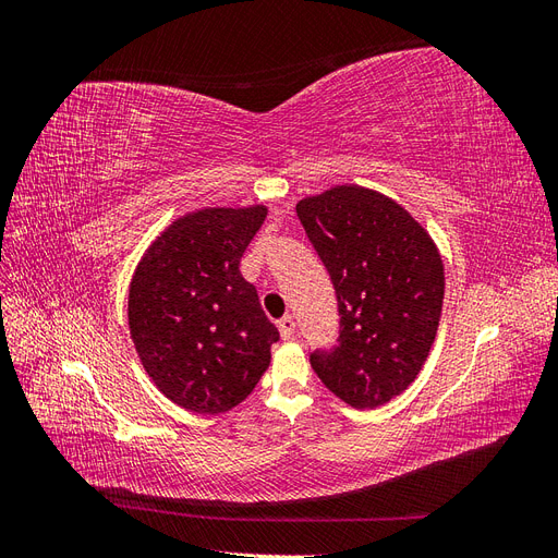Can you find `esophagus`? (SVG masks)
<instances>
[{
	"label": "esophagus",
	"mask_w": 558,
	"mask_h": 558,
	"mask_svg": "<svg viewBox=\"0 0 558 558\" xmlns=\"http://www.w3.org/2000/svg\"><path fill=\"white\" fill-rule=\"evenodd\" d=\"M279 332H281V337L283 340H291V337L295 335V318L289 314V316H283V318H279Z\"/></svg>",
	"instance_id": "obj_1"
}]
</instances>
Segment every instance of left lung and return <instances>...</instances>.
Here are the masks:
<instances>
[{"label":"left lung","mask_w":558,"mask_h":558,"mask_svg":"<svg viewBox=\"0 0 558 558\" xmlns=\"http://www.w3.org/2000/svg\"><path fill=\"white\" fill-rule=\"evenodd\" d=\"M332 281L340 332L314 349L318 379L353 408H377L402 393L424 365L442 314L440 253L393 199L359 185L302 199L295 207Z\"/></svg>","instance_id":"8db88e82"}]
</instances>
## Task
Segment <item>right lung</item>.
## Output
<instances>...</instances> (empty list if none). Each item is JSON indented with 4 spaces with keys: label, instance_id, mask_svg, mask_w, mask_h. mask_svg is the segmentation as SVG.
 Listing matches in <instances>:
<instances>
[{
    "label": "right lung",
    "instance_id": "add662e5",
    "mask_svg": "<svg viewBox=\"0 0 558 558\" xmlns=\"http://www.w3.org/2000/svg\"><path fill=\"white\" fill-rule=\"evenodd\" d=\"M265 216V207L183 216L134 272L132 342L160 391L191 412L218 414L240 404L279 340L256 289L240 275Z\"/></svg>",
    "mask_w": 558,
    "mask_h": 558
}]
</instances>
